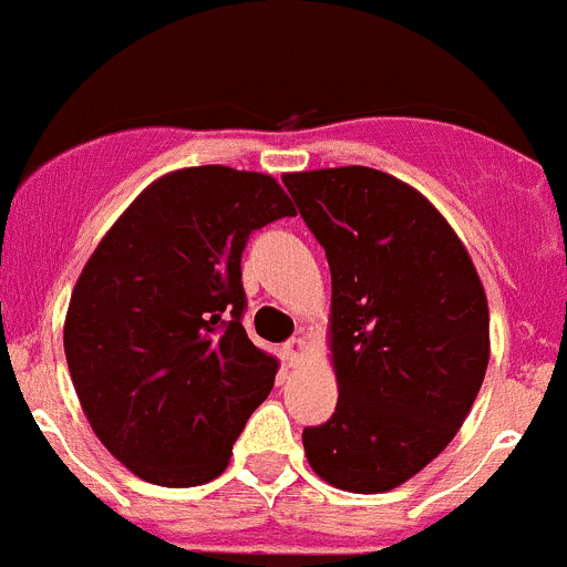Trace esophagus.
Segmentation results:
<instances>
[{
    "mask_svg": "<svg viewBox=\"0 0 567 567\" xmlns=\"http://www.w3.org/2000/svg\"><path fill=\"white\" fill-rule=\"evenodd\" d=\"M285 359H288L290 365H297L299 359H302V353H305V342L299 337H293V339H288V342H285Z\"/></svg>",
    "mask_w": 567,
    "mask_h": 567,
    "instance_id": "obj_1",
    "label": "esophagus"
}]
</instances>
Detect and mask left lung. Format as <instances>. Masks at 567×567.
Masks as SVG:
<instances>
[{"label": "left lung", "mask_w": 567, "mask_h": 567, "mask_svg": "<svg viewBox=\"0 0 567 567\" xmlns=\"http://www.w3.org/2000/svg\"><path fill=\"white\" fill-rule=\"evenodd\" d=\"M331 265L339 400L305 427L311 467L382 494L440 456L488 368V299L465 245L431 202L373 167L285 174Z\"/></svg>", "instance_id": "obj_1"}]
</instances>
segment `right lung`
<instances>
[{
  "mask_svg": "<svg viewBox=\"0 0 567 567\" xmlns=\"http://www.w3.org/2000/svg\"><path fill=\"white\" fill-rule=\"evenodd\" d=\"M293 205L277 179L185 167L142 190L87 259L65 357L93 433L136 476L190 488L223 474L279 359L243 328V250Z\"/></svg>",
  "mask_w": 567,
  "mask_h": 567,
  "instance_id": "add662e5",
  "label": "right lung"
}]
</instances>
